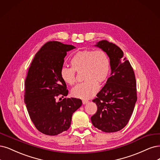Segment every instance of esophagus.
I'll use <instances>...</instances> for the list:
<instances>
[{
	"label": "esophagus",
	"mask_w": 160,
	"mask_h": 160,
	"mask_svg": "<svg viewBox=\"0 0 160 160\" xmlns=\"http://www.w3.org/2000/svg\"><path fill=\"white\" fill-rule=\"evenodd\" d=\"M88 103V100H86V99H83V100H82V103H83L84 105H85V104H86V103Z\"/></svg>",
	"instance_id": "esophagus-1"
}]
</instances>
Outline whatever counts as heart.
Masks as SVG:
<instances>
[{
	"label": "heart",
	"mask_w": 160,
	"mask_h": 160,
	"mask_svg": "<svg viewBox=\"0 0 160 160\" xmlns=\"http://www.w3.org/2000/svg\"><path fill=\"white\" fill-rule=\"evenodd\" d=\"M72 67H63L61 70L62 80L72 86L76 82V72H83V83L72 90L73 96L80 99L93 97L99 89V83L107 79L110 68L107 54L102 50H84L77 52L71 58Z\"/></svg>",
	"instance_id": "1"
}]
</instances>
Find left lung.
Wrapping results in <instances>:
<instances>
[{"mask_svg": "<svg viewBox=\"0 0 160 160\" xmlns=\"http://www.w3.org/2000/svg\"><path fill=\"white\" fill-rule=\"evenodd\" d=\"M95 46L109 57L111 73L97 98L92 100L98 109L91 121L94 127L103 132H117L127 125L137 102L134 72L117 45L102 40Z\"/></svg>", "mask_w": 160, "mask_h": 160, "instance_id": "8db88e82", "label": "left lung"}]
</instances>
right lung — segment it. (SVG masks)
<instances>
[{
    "label": "right lung",
    "instance_id": "1",
    "mask_svg": "<svg viewBox=\"0 0 160 160\" xmlns=\"http://www.w3.org/2000/svg\"><path fill=\"white\" fill-rule=\"evenodd\" d=\"M76 47L59 41H49L35 54L25 80L24 102L30 119L38 131L55 136L69 128L72 116L82 104L67 96V84L61 76L64 58Z\"/></svg>",
    "mask_w": 160,
    "mask_h": 160
}]
</instances>
